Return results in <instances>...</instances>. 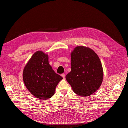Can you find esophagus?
I'll return each instance as SVG.
<instances>
[{"label":"esophagus","mask_w":128,"mask_h":128,"mask_svg":"<svg viewBox=\"0 0 128 128\" xmlns=\"http://www.w3.org/2000/svg\"><path fill=\"white\" fill-rule=\"evenodd\" d=\"M61 76L64 79L65 78V76H66V75H65L64 74H61Z\"/></svg>","instance_id":"esophagus-1"}]
</instances>
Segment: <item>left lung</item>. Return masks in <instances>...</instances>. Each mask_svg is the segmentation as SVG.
<instances>
[{
	"label": "left lung",
	"mask_w": 128,
	"mask_h": 128,
	"mask_svg": "<svg viewBox=\"0 0 128 128\" xmlns=\"http://www.w3.org/2000/svg\"><path fill=\"white\" fill-rule=\"evenodd\" d=\"M71 72L66 76L73 91L81 96L94 94L101 86L103 69L99 58L90 48L80 46L71 53Z\"/></svg>",
	"instance_id": "8db88e82"
}]
</instances>
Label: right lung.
<instances>
[{"instance_id":"obj_1","label":"right lung","mask_w":128,"mask_h":128,"mask_svg":"<svg viewBox=\"0 0 128 128\" xmlns=\"http://www.w3.org/2000/svg\"><path fill=\"white\" fill-rule=\"evenodd\" d=\"M48 60V55L37 51L30 58L23 72L27 89L35 97L43 100L52 97L58 84L63 78L53 70Z\"/></svg>"}]
</instances>
